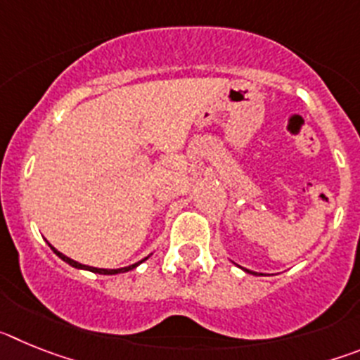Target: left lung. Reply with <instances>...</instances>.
I'll return each mask as SVG.
<instances>
[{
  "mask_svg": "<svg viewBox=\"0 0 360 360\" xmlns=\"http://www.w3.org/2000/svg\"><path fill=\"white\" fill-rule=\"evenodd\" d=\"M245 270V272H250V274H256V272H252V270H247V269H243ZM257 276V274H256Z\"/></svg>",
  "mask_w": 360,
  "mask_h": 360,
  "instance_id": "1",
  "label": "left lung"
}]
</instances>
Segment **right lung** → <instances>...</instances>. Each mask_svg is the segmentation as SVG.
I'll use <instances>...</instances> for the list:
<instances>
[{
	"label": "right lung",
	"mask_w": 360,
	"mask_h": 360,
	"mask_svg": "<svg viewBox=\"0 0 360 360\" xmlns=\"http://www.w3.org/2000/svg\"><path fill=\"white\" fill-rule=\"evenodd\" d=\"M50 245V243H49ZM50 249L53 250V252H56V256H59L63 259V262H66L68 263V265H72L73 269H81V270H90V272H95V274H104V276H113V274H122V272H129V270H133V269H136V266L141 265L142 262H146V259H148L149 256H151V254H149L148 257H144V259H141V262H136V263H133V265H129V266H122V269H97V266H90V265H82V263H79V262H75V259H72V257H68V256H65V254L63 252H59V250L56 249V247H52V245H50Z\"/></svg>",
	"instance_id": "right-lung-1"
}]
</instances>
